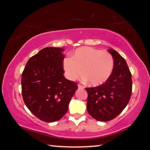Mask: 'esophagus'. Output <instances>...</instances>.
Segmentation results:
<instances>
[{
    "label": "esophagus",
    "instance_id": "esophagus-1",
    "mask_svg": "<svg viewBox=\"0 0 150 150\" xmlns=\"http://www.w3.org/2000/svg\"><path fill=\"white\" fill-rule=\"evenodd\" d=\"M78 87H79V89H84V88H85V87H84V86H83V85H78Z\"/></svg>",
    "mask_w": 150,
    "mask_h": 150
}]
</instances>
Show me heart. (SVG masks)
Wrapping results in <instances>:
<instances>
[{
    "label": "heart",
    "instance_id": "obj_1",
    "mask_svg": "<svg viewBox=\"0 0 150 150\" xmlns=\"http://www.w3.org/2000/svg\"><path fill=\"white\" fill-rule=\"evenodd\" d=\"M63 67L65 76L70 81L79 79L83 73L84 81L97 86L109 79L113 69L114 59L106 51L91 47H82L77 48L71 57L63 59Z\"/></svg>",
    "mask_w": 150,
    "mask_h": 150
}]
</instances>
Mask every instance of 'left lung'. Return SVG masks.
Segmentation results:
<instances>
[{
  "instance_id": "obj_1",
  "label": "left lung",
  "mask_w": 150,
  "mask_h": 150,
  "mask_svg": "<svg viewBox=\"0 0 150 150\" xmlns=\"http://www.w3.org/2000/svg\"><path fill=\"white\" fill-rule=\"evenodd\" d=\"M114 59L112 74L98 87L85 88L87 112L96 120L108 122L124 109L132 94V74L125 59L113 49L108 50Z\"/></svg>"
}]
</instances>
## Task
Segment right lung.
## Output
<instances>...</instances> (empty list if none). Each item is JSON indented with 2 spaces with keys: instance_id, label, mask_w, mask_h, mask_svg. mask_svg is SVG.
<instances>
[{
  "instance_id": "right-lung-1",
  "label": "right lung",
  "mask_w": 150,
  "mask_h": 150,
  "mask_svg": "<svg viewBox=\"0 0 150 150\" xmlns=\"http://www.w3.org/2000/svg\"><path fill=\"white\" fill-rule=\"evenodd\" d=\"M64 50L47 47L28 59L22 74L24 104L40 120L54 122L64 116L78 89L75 82L63 76Z\"/></svg>"
}]
</instances>
